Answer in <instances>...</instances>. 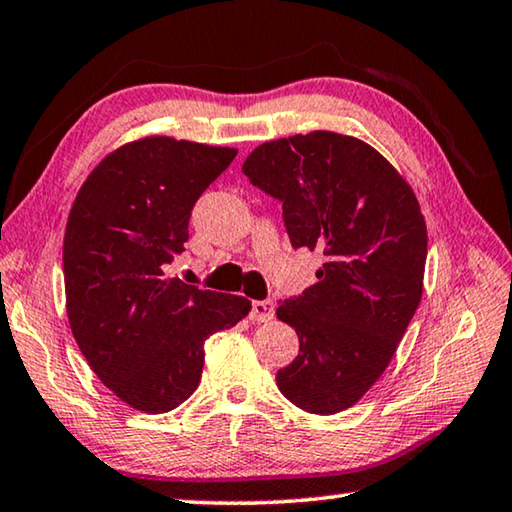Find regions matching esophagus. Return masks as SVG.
I'll list each match as a JSON object with an SVG mask.
<instances>
[{
	"label": "esophagus",
	"mask_w": 512,
	"mask_h": 512,
	"mask_svg": "<svg viewBox=\"0 0 512 512\" xmlns=\"http://www.w3.org/2000/svg\"><path fill=\"white\" fill-rule=\"evenodd\" d=\"M275 316V305L271 300H255L253 305H250V320L253 323H266V320H271Z\"/></svg>",
	"instance_id": "esophagus-1"
}]
</instances>
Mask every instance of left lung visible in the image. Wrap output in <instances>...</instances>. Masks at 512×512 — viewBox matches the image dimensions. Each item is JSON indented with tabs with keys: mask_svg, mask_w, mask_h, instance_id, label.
<instances>
[{
	"mask_svg": "<svg viewBox=\"0 0 512 512\" xmlns=\"http://www.w3.org/2000/svg\"><path fill=\"white\" fill-rule=\"evenodd\" d=\"M241 171L282 203L291 246L323 259L316 284L277 307L300 339L277 386L302 411L339 413L381 377L420 305L418 198L372 146L329 131L257 146Z\"/></svg>",
	"mask_w": 512,
	"mask_h": 512,
	"instance_id": "obj_1",
	"label": "left lung"
}]
</instances>
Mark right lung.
Wrapping results in <instances>:
<instances>
[{
	"mask_svg": "<svg viewBox=\"0 0 512 512\" xmlns=\"http://www.w3.org/2000/svg\"><path fill=\"white\" fill-rule=\"evenodd\" d=\"M235 155L146 137L110 153L69 212V327L97 377L137 411L167 413L183 404L201 384L205 341L250 311L246 298L167 277L185 250L196 201Z\"/></svg>",
	"mask_w": 512,
	"mask_h": 512,
	"instance_id": "1",
	"label": "right lung"
}]
</instances>
